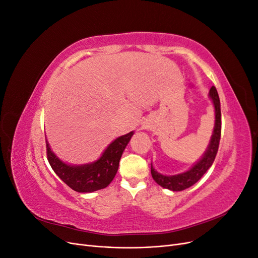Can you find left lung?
Listing matches in <instances>:
<instances>
[{
	"mask_svg": "<svg viewBox=\"0 0 258 258\" xmlns=\"http://www.w3.org/2000/svg\"><path fill=\"white\" fill-rule=\"evenodd\" d=\"M209 96L212 99V102L215 110V124L213 129V135L211 137V141L207 151L205 152L201 159H199L195 165L187 170L186 172L175 174V175H163L158 173L151 167V173L154 178V181L160 185L163 188H167L173 191H181L186 188H189L190 186L196 184L199 179L202 177L208 169L212 166V163L215 159V156L218 151V144L221 140V130H222V118H221V102L218 98V93L214 86L211 87L209 91Z\"/></svg>",
	"mask_w": 258,
	"mask_h": 258,
	"instance_id": "left-lung-1",
	"label": "left lung"
}]
</instances>
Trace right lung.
Masks as SVG:
<instances>
[{
	"instance_id": "obj_1",
	"label": "right lung",
	"mask_w": 258,
	"mask_h": 258,
	"mask_svg": "<svg viewBox=\"0 0 258 258\" xmlns=\"http://www.w3.org/2000/svg\"><path fill=\"white\" fill-rule=\"evenodd\" d=\"M134 131L117 138L106 147L101 157L90 163L72 166L60 160L51 152L46 140V152L50 167L62 181L77 192H92L105 188L115 177L121 155L129 143Z\"/></svg>"
}]
</instances>
